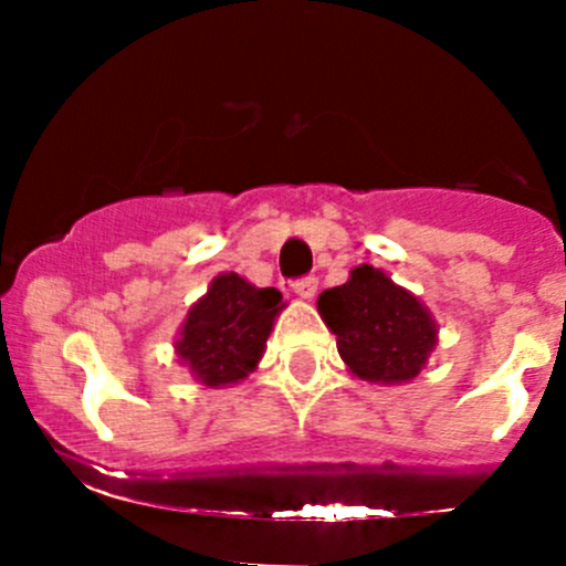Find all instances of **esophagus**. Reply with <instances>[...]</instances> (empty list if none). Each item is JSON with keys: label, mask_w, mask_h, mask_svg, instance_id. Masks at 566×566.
Instances as JSON below:
<instances>
[{"label": "esophagus", "mask_w": 566, "mask_h": 566, "mask_svg": "<svg viewBox=\"0 0 566 566\" xmlns=\"http://www.w3.org/2000/svg\"><path fill=\"white\" fill-rule=\"evenodd\" d=\"M293 293L298 295V298L312 301V298H315V293H317V279L315 276L295 279V282H293Z\"/></svg>", "instance_id": "1"}]
</instances>
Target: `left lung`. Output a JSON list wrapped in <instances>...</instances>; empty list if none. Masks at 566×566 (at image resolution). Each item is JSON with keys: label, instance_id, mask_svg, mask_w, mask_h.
Here are the masks:
<instances>
[{"label": "left lung", "instance_id": "8db88e82", "mask_svg": "<svg viewBox=\"0 0 566 566\" xmlns=\"http://www.w3.org/2000/svg\"><path fill=\"white\" fill-rule=\"evenodd\" d=\"M317 310L336 334L342 361L369 384H408L436 350L438 325L427 306L373 265L353 268L345 284L323 290Z\"/></svg>", "mask_w": 566, "mask_h": 566}]
</instances>
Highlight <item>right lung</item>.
I'll list each match as a JSON object with an SVG mask.
<instances>
[{"mask_svg": "<svg viewBox=\"0 0 566 566\" xmlns=\"http://www.w3.org/2000/svg\"><path fill=\"white\" fill-rule=\"evenodd\" d=\"M282 306L279 290L254 287L238 273H219L180 325L175 342L180 364L210 389L238 384L260 364Z\"/></svg>", "mask_w": 566, "mask_h": 566, "instance_id": "1", "label": "right lung"}]
</instances>
